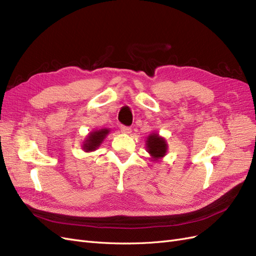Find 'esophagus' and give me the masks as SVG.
Here are the masks:
<instances>
[{"instance_id":"34e87169","label":"esophagus","mask_w":256,"mask_h":256,"mask_svg":"<svg viewBox=\"0 0 256 256\" xmlns=\"http://www.w3.org/2000/svg\"><path fill=\"white\" fill-rule=\"evenodd\" d=\"M121 132L124 133V134H130V132H132V130H130V128L128 126H121Z\"/></svg>"}]
</instances>
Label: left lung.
<instances>
[{
  "mask_svg": "<svg viewBox=\"0 0 256 256\" xmlns=\"http://www.w3.org/2000/svg\"><path fill=\"white\" fill-rule=\"evenodd\" d=\"M168 142L164 137L160 136L158 133H152L146 140L147 152L152 156V161L156 162L166 156L168 152Z\"/></svg>",
  "mask_w": 256,
  "mask_h": 256,
  "instance_id": "8db88e82",
  "label": "left lung"
}]
</instances>
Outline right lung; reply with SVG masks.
Instances as JSON below:
<instances>
[{
	"label": "right lung",
	"mask_w": 256,
	"mask_h": 256,
	"mask_svg": "<svg viewBox=\"0 0 256 256\" xmlns=\"http://www.w3.org/2000/svg\"><path fill=\"white\" fill-rule=\"evenodd\" d=\"M110 133V128H100V130H95L93 132L88 133V135L85 137L83 142L82 149L85 152H95L102 145L104 140L106 138L107 135Z\"/></svg>",
	"instance_id": "add662e5"
}]
</instances>
